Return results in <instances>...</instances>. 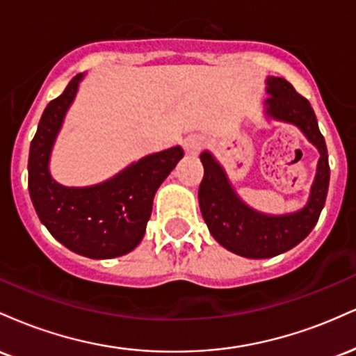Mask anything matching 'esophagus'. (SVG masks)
Segmentation results:
<instances>
[{
    "label": "esophagus",
    "instance_id": "obj_1",
    "mask_svg": "<svg viewBox=\"0 0 356 356\" xmlns=\"http://www.w3.org/2000/svg\"><path fill=\"white\" fill-rule=\"evenodd\" d=\"M202 145H204L202 138L189 137L186 142H184V150H186V154L191 155V157H195V155L201 152Z\"/></svg>",
    "mask_w": 356,
    "mask_h": 356
}]
</instances>
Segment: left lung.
Instances as JSON below:
<instances>
[{
    "label": "left lung",
    "instance_id": "8db88e82",
    "mask_svg": "<svg viewBox=\"0 0 356 356\" xmlns=\"http://www.w3.org/2000/svg\"><path fill=\"white\" fill-rule=\"evenodd\" d=\"M268 85V92L271 93L266 100L269 115L300 127L309 142L318 147L321 157L312 187V197L305 209L273 218L257 214L244 206L212 155L209 152L201 155L204 177L199 186V206L202 218L219 244L251 259L277 256L300 244L320 219L330 184L328 150L309 102L284 79L271 76Z\"/></svg>",
    "mask_w": 356,
    "mask_h": 356
}]
</instances>
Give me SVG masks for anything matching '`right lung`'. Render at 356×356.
I'll list each match as a JSON object with an SVG mask.
<instances>
[{
	"instance_id": "1",
	"label": "right lung",
	"mask_w": 356,
	"mask_h": 356,
	"mask_svg": "<svg viewBox=\"0 0 356 356\" xmlns=\"http://www.w3.org/2000/svg\"><path fill=\"white\" fill-rule=\"evenodd\" d=\"M80 75L40 118L28 157V189L36 214L55 239L92 259H110L132 251L144 238L159 186L184 157L181 147L144 157L110 181L93 187H63L48 172V159Z\"/></svg>"
}]
</instances>
